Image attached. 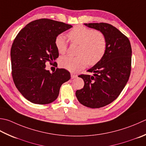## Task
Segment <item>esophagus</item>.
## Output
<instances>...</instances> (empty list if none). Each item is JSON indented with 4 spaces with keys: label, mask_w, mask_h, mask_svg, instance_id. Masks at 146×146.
<instances>
[{
    "label": "esophagus",
    "mask_w": 146,
    "mask_h": 146,
    "mask_svg": "<svg viewBox=\"0 0 146 146\" xmlns=\"http://www.w3.org/2000/svg\"><path fill=\"white\" fill-rule=\"evenodd\" d=\"M76 76H77V75H75V74L71 73V78H72V79H73V78H75Z\"/></svg>",
    "instance_id": "1"
}]
</instances>
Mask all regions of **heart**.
Here are the masks:
<instances>
[{
    "label": "heart",
    "mask_w": 146,
    "mask_h": 146,
    "mask_svg": "<svg viewBox=\"0 0 146 146\" xmlns=\"http://www.w3.org/2000/svg\"><path fill=\"white\" fill-rule=\"evenodd\" d=\"M71 44L78 45L76 57L64 56L59 60V64L71 72H77L88 64L94 66L101 61L107 49V40L103 33L92 28L78 25L68 33ZM58 52L64 54L67 50L68 42L62 35L54 40Z\"/></svg>",
    "instance_id": "b5f03b06"
}]
</instances>
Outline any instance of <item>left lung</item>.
Masks as SVG:
<instances>
[{
  "mask_svg": "<svg viewBox=\"0 0 146 146\" xmlns=\"http://www.w3.org/2000/svg\"><path fill=\"white\" fill-rule=\"evenodd\" d=\"M104 33L107 49L102 59L88 70L92 76L80 75L84 88L76 91L78 101L85 106L99 108L118 98L129 79L132 48L129 40L113 25L105 23H84Z\"/></svg>",
  "mask_w": 146,
  "mask_h": 146,
  "instance_id": "1",
  "label": "left lung"
}]
</instances>
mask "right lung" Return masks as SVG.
Listing matches in <instances>:
<instances>
[{"label": "right lung", "instance_id": "right-lung-1", "mask_svg": "<svg viewBox=\"0 0 146 146\" xmlns=\"http://www.w3.org/2000/svg\"><path fill=\"white\" fill-rule=\"evenodd\" d=\"M71 27L52 19H36L26 25L14 40L11 49L13 81L23 96L32 103L52 102L61 85L70 79L66 70L57 68L50 73L45 63L58 65L54 62L59 57L54 40Z\"/></svg>", "mask_w": 146, "mask_h": 146}]
</instances>
